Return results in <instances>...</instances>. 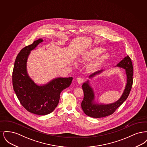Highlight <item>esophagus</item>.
Masks as SVG:
<instances>
[{
    "instance_id": "obj_1",
    "label": "esophagus",
    "mask_w": 147,
    "mask_h": 147,
    "mask_svg": "<svg viewBox=\"0 0 147 147\" xmlns=\"http://www.w3.org/2000/svg\"><path fill=\"white\" fill-rule=\"evenodd\" d=\"M84 82V80L81 78H77V82L79 84H82Z\"/></svg>"
}]
</instances>
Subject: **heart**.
<instances>
[{"mask_svg": "<svg viewBox=\"0 0 147 147\" xmlns=\"http://www.w3.org/2000/svg\"><path fill=\"white\" fill-rule=\"evenodd\" d=\"M106 49L102 47H95L88 51H86L84 54L83 58L87 61H91L96 58L102 53H104ZM100 56V55H99ZM109 58V55L107 53H105L98 57V59L94 61L90 65V68L94 69L96 68L100 64L104 62Z\"/></svg>", "mask_w": 147, "mask_h": 147, "instance_id": "heart-1", "label": "heart"}]
</instances>
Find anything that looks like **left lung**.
Instances as JSON below:
<instances>
[{
    "label": "left lung",
    "mask_w": 147,
    "mask_h": 147,
    "mask_svg": "<svg viewBox=\"0 0 147 147\" xmlns=\"http://www.w3.org/2000/svg\"><path fill=\"white\" fill-rule=\"evenodd\" d=\"M115 67L123 68L125 71L126 86L121 96L117 101L112 103H99L96 101L95 93L91 86L90 80H87L82 85L84 92V98L81 105L83 111L87 116L93 118H101L112 115L128 98L133 83V69L131 59L129 56H127ZM105 70V69L98 70L90 75L89 78L91 79L102 73Z\"/></svg>",
    "instance_id": "8db88e82"
}]
</instances>
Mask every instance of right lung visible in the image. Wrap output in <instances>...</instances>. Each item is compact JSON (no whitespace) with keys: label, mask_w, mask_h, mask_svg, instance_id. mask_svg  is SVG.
Wrapping results in <instances>:
<instances>
[{"label":"right lung","mask_w":147,"mask_h":147,"mask_svg":"<svg viewBox=\"0 0 147 147\" xmlns=\"http://www.w3.org/2000/svg\"><path fill=\"white\" fill-rule=\"evenodd\" d=\"M43 42L42 38L21 49L14 63L13 71L14 90L21 105L28 112L46 115L58 104L61 91L69 87L73 78H55L46 84L38 85L28 75L27 62L31 51Z\"/></svg>","instance_id":"right-lung-1"}]
</instances>
